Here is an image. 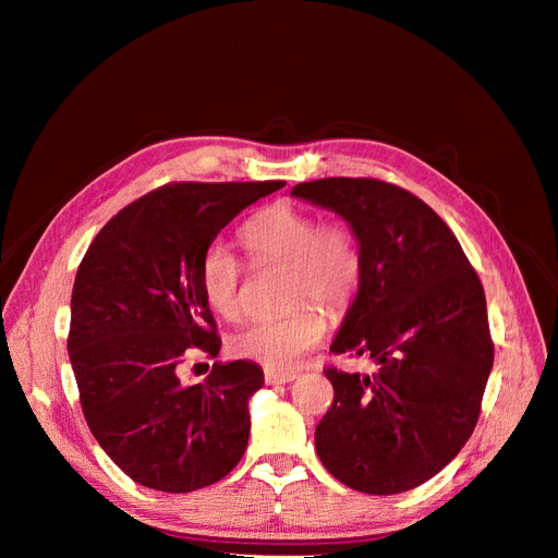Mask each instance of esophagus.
Instances as JSON below:
<instances>
[{"mask_svg":"<svg viewBox=\"0 0 558 558\" xmlns=\"http://www.w3.org/2000/svg\"><path fill=\"white\" fill-rule=\"evenodd\" d=\"M298 377V373H281V369H265V381L269 384V386H275V384H289V381H293Z\"/></svg>","mask_w":558,"mask_h":558,"instance_id":"1","label":"esophagus"}]
</instances>
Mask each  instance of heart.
<instances>
[{
  "mask_svg": "<svg viewBox=\"0 0 558 558\" xmlns=\"http://www.w3.org/2000/svg\"><path fill=\"white\" fill-rule=\"evenodd\" d=\"M242 240L256 263L291 267L293 302L314 300L330 312L344 310L356 295L363 258L356 234L344 223H318V218L291 205H275L244 228ZM244 265L223 244H211L199 265L202 291L209 307L228 320H238ZM326 330V318L312 305H300L286 316L256 318L232 337V351L269 369L298 363Z\"/></svg>",
  "mask_w": 558,
  "mask_h": 558,
  "instance_id": "1",
  "label": "heart"
}]
</instances>
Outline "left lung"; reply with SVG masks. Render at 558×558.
Segmentation results:
<instances>
[{
	"mask_svg": "<svg viewBox=\"0 0 558 558\" xmlns=\"http://www.w3.org/2000/svg\"><path fill=\"white\" fill-rule=\"evenodd\" d=\"M293 197L342 216L363 277L330 344L377 373L328 367L335 400L314 442L332 477L393 496L437 475L475 430L494 367L482 281L424 199L377 179L298 183Z\"/></svg>",
	"mask_w": 558,
	"mask_h": 558,
	"instance_id": "left-lung-1",
	"label": "left lung"
}]
</instances>
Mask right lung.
Returning a JSON list of instances; mask_svg holds the SVG:
<instances>
[{
	"mask_svg": "<svg viewBox=\"0 0 558 558\" xmlns=\"http://www.w3.org/2000/svg\"><path fill=\"white\" fill-rule=\"evenodd\" d=\"M279 189L283 181L162 185L118 211L78 265L66 351L83 416L142 486L197 492L242 459L260 365L214 363L193 386L179 365L195 349L221 351L202 256L234 216Z\"/></svg>",
	"mask_w": 558,
	"mask_h": 558,
	"instance_id": "obj_1",
	"label": "right lung"
}]
</instances>
